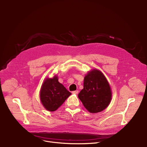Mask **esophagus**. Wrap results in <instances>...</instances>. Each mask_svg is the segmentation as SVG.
Masks as SVG:
<instances>
[{"label": "esophagus", "mask_w": 147, "mask_h": 147, "mask_svg": "<svg viewBox=\"0 0 147 147\" xmlns=\"http://www.w3.org/2000/svg\"><path fill=\"white\" fill-rule=\"evenodd\" d=\"M78 93H79V90H74L72 92V94H78Z\"/></svg>", "instance_id": "esophagus-1"}]
</instances>
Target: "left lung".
Returning <instances> with one entry per match:
<instances>
[{"label":"left lung","mask_w":147,"mask_h":147,"mask_svg":"<svg viewBox=\"0 0 147 147\" xmlns=\"http://www.w3.org/2000/svg\"><path fill=\"white\" fill-rule=\"evenodd\" d=\"M78 97L91 113L101 112L109 106L112 97L111 90L101 71L93 69L88 73L84 78L83 89Z\"/></svg>","instance_id":"obj_1"}]
</instances>
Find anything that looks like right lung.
Wrapping results in <instances>:
<instances>
[{
  "label": "right lung",
  "instance_id": "right-lung-1",
  "mask_svg": "<svg viewBox=\"0 0 147 147\" xmlns=\"http://www.w3.org/2000/svg\"><path fill=\"white\" fill-rule=\"evenodd\" d=\"M71 94L55 76L45 80L40 89V99L46 110L55 111Z\"/></svg>",
  "mask_w": 147,
  "mask_h": 147
}]
</instances>
